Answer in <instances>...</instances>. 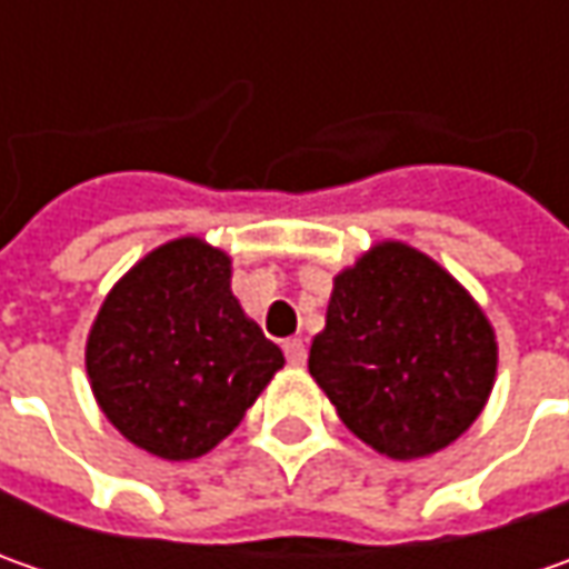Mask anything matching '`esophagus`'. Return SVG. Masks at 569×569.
<instances>
[{"mask_svg": "<svg viewBox=\"0 0 569 569\" xmlns=\"http://www.w3.org/2000/svg\"><path fill=\"white\" fill-rule=\"evenodd\" d=\"M284 358H288V363H295V367L307 361V345H303V339L284 341Z\"/></svg>", "mask_w": 569, "mask_h": 569, "instance_id": "esophagus-1", "label": "esophagus"}]
</instances>
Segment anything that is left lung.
Listing matches in <instances>:
<instances>
[{
    "label": "left lung",
    "instance_id": "left-lung-1",
    "mask_svg": "<svg viewBox=\"0 0 569 569\" xmlns=\"http://www.w3.org/2000/svg\"><path fill=\"white\" fill-rule=\"evenodd\" d=\"M332 284L310 373L345 427L405 462L459 440L497 377V339L469 291L399 240L377 243Z\"/></svg>",
    "mask_w": 569,
    "mask_h": 569
}]
</instances>
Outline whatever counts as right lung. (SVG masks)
Wrapping results in <instances>:
<instances>
[{
	"instance_id": "1",
	"label": "right lung",
	"mask_w": 569,
	"mask_h": 569,
	"mask_svg": "<svg viewBox=\"0 0 569 569\" xmlns=\"http://www.w3.org/2000/svg\"><path fill=\"white\" fill-rule=\"evenodd\" d=\"M84 367L100 411L129 443L183 462L243 421L284 355L230 291L228 252L180 237L113 284Z\"/></svg>"
}]
</instances>
